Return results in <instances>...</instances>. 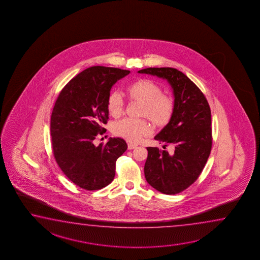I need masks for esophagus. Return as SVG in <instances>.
<instances>
[{
  "instance_id": "1",
  "label": "esophagus",
  "mask_w": 260,
  "mask_h": 260,
  "mask_svg": "<svg viewBox=\"0 0 260 260\" xmlns=\"http://www.w3.org/2000/svg\"><path fill=\"white\" fill-rule=\"evenodd\" d=\"M138 147V145L133 144V143H128V149H134Z\"/></svg>"
}]
</instances>
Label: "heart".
Wrapping results in <instances>:
<instances>
[{
  "instance_id": "heart-1",
  "label": "heart",
  "mask_w": 260,
  "mask_h": 260,
  "mask_svg": "<svg viewBox=\"0 0 260 260\" xmlns=\"http://www.w3.org/2000/svg\"><path fill=\"white\" fill-rule=\"evenodd\" d=\"M129 99L140 102L138 116L148 118L156 127H164L173 118L174 102L162 94L161 87L149 79H139L126 88ZM107 109L113 117H119L124 111V102L118 92H112L107 99ZM151 126L145 118H124L113 124L112 132L129 142H138L148 136Z\"/></svg>"
}]
</instances>
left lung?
Returning <instances> with one entry per match:
<instances>
[{"instance_id": "1", "label": "left lung", "mask_w": 260, "mask_h": 260, "mask_svg": "<svg viewBox=\"0 0 260 260\" xmlns=\"http://www.w3.org/2000/svg\"><path fill=\"white\" fill-rule=\"evenodd\" d=\"M166 79L173 89L174 112L168 124L155 137L174 153L148 147L144 172L153 188L175 194L197 181L212 147L211 112L198 86L183 73L172 67H150L138 71Z\"/></svg>"}]
</instances>
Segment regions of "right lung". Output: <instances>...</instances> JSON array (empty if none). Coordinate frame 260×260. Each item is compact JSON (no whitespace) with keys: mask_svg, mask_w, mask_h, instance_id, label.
Segmentation results:
<instances>
[{"mask_svg":"<svg viewBox=\"0 0 260 260\" xmlns=\"http://www.w3.org/2000/svg\"><path fill=\"white\" fill-rule=\"evenodd\" d=\"M129 73L89 67L68 82L57 98L51 117L53 156L67 178L81 188L99 190L112 183L116 160L127 149L122 138H111L98 147L93 140L106 130L111 88Z\"/></svg>","mask_w":260,"mask_h":260,"instance_id":"add662e5","label":"right lung"}]
</instances>
